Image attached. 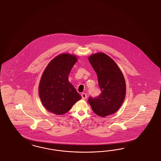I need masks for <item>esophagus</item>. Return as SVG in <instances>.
Here are the masks:
<instances>
[{"label": "esophagus", "instance_id": "1", "mask_svg": "<svg viewBox=\"0 0 161 161\" xmlns=\"http://www.w3.org/2000/svg\"><path fill=\"white\" fill-rule=\"evenodd\" d=\"M81 97H82V98L84 99V100H86V98H87V94H86V93H83L81 94Z\"/></svg>", "mask_w": 161, "mask_h": 161}]
</instances>
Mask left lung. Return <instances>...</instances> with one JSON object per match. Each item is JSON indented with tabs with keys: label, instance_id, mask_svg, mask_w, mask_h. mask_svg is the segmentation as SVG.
<instances>
[{
	"label": "left lung",
	"instance_id": "obj_1",
	"mask_svg": "<svg viewBox=\"0 0 161 161\" xmlns=\"http://www.w3.org/2000/svg\"><path fill=\"white\" fill-rule=\"evenodd\" d=\"M88 60L97 74L102 93L96 97L88 98L93 112L106 117L117 112L126 96V83L121 70L116 63L104 53H97Z\"/></svg>",
	"mask_w": 161,
	"mask_h": 161
}]
</instances>
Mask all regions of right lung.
<instances>
[{
  "label": "right lung",
  "instance_id": "add662e5",
  "mask_svg": "<svg viewBox=\"0 0 161 161\" xmlns=\"http://www.w3.org/2000/svg\"><path fill=\"white\" fill-rule=\"evenodd\" d=\"M77 61L75 55L60 54L44 70L39 86L40 99L49 112L61 115L81 98L68 81V75Z\"/></svg>",
  "mask_w": 161,
  "mask_h": 161
}]
</instances>
